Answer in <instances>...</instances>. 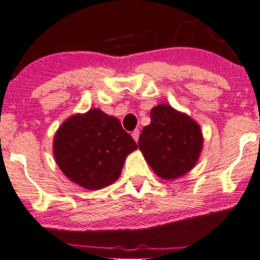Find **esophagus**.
<instances>
[{"label": "esophagus", "mask_w": 260, "mask_h": 260, "mask_svg": "<svg viewBox=\"0 0 260 260\" xmlns=\"http://www.w3.org/2000/svg\"><path fill=\"white\" fill-rule=\"evenodd\" d=\"M131 136H133L134 140L136 141V142H137V141H138V137H140V130H138V129L134 130V131H133V134H131Z\"/></svg>", "instance_id": "34e87169"}]
</instances>
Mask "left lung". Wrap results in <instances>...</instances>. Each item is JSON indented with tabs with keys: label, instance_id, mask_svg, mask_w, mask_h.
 <instances>
[{
	"label": "left lung",
	"instance_id": "8db88e82",
	"mask_svg": "<svg viewBox=\"0 0 260 260\" xmlns=\"http://www.w3.org/2000/svg\"><path fill=\"white\" fill-rule=\"evenodd\" d=\"M150 119L138 140L144 159L165 180L183 177L197 164L203 148L200 125L166 104L153 107Z\"/></svg>",
	"mask_w": 260,
	"mask_h": 260
}]
</instances>
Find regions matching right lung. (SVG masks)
<instances>
[{"label":"right lung","mask_w":260,"mask_h":260,"mask_svg":"<svg viewBox=\"0 0 260 260\" xmlns=\"http://www.w3.org/2000/svg\"><path fill=\"white\" fill-rule=\"evenodd\" d=\"M136 149L119 120L99 109L69 117L53 138L60 171L87 190H100L116 181L126 156Z\"/></svg>","instance_id":"right-lung-1"}]
</instances>
